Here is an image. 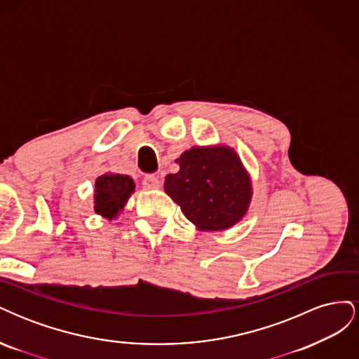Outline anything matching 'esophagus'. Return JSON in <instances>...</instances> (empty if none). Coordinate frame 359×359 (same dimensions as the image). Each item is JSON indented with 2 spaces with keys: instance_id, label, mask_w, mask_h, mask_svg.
<instances>
[{
  "instance_id": "esophagus-1",
  "label": "esophagus",
  "mask_w": 359,
  "mask_h": 359,
  "mask_svg": "<svg viewBox=\"0 0 359 359\" xmlns=\"http://www.w3.org/2000/svg\"><path fill=\"white\" fill-rule=\"evenodd\" d=\"M142 186L144 189L147 190H154V189H158L160 187V180L154 175H147L144 180H142Z\"/></svg>"
}]
</instances>
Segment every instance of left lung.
<instances>
[{
	"label": "left lung",
	"instance_id": "1",
	"mask_svg": "<svg viewBox=\"0 0 359 359\" xmlns=\"http://www.w3.org/2000/svg\"><path fill=\"white\" fill-rule=\"evenodd\" d=\"M165 191L201 231H224L240 222L252 199V182L229 147H194L177 158Z\"/></svg>",
	"mask_w": 359,
	"mask_h": 359
}]
</instances>
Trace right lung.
Here are the masks:
<instances>
[{
	"label": "right lung",
	"instance_id": "right-lung-1",
	"mask_svg": "<svg viewBox=\"0 0 359 359\" xmlns=\"http://www.w3.org/2000/svg\"><path fill=\"white\" fill-rule=\"evenodd\" d=\"M133 191L135 182L128 175L104 173L95 181V212L112 220L124 208L127 199Z\"/></svg>",
	"mask_w": 359,
	"mask_h": 359
}]
</instances>
